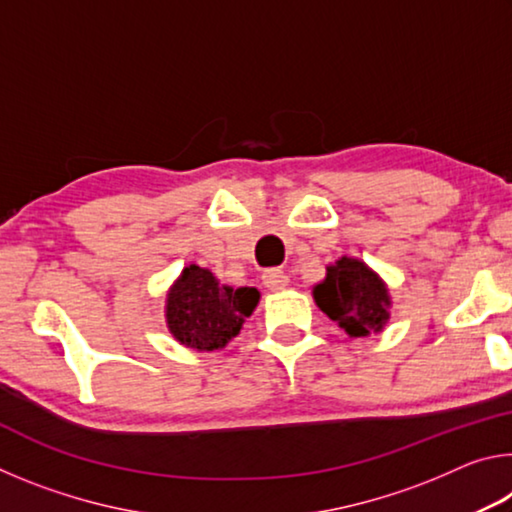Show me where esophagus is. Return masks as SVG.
<instances>
[{
	"mask_svg": "<svg viewBox=\"0 0 512 512\" xmlns=\"http://www.w3.org/2000/svg\"><path fill=\"white\" fill-rule=\"evenodd\" d=\"M264 287H268L271 291H280L289 284V275L282 271V268H268V271L262 273Z\"/></svg>",
	"mask_w": 512,
	"mask_h": 512,
	"instance_id": "34e87169",
	"label": "esophagus"
}]
</instances>
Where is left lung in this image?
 Masks as SVG:
<instances>
[{"mask_svg":"<svg viewBox=\"0 0 512 512\" xmlns=\"http://www.w3.org/2000/svg\"><path fill=\"white\" fill-rule=\"evenodd\" d=\"M316 305L350 336L381 332L388 320V291L377 273L359 259L341 257L314 289Z\"/></svg>","mask_w":512,"mask_h":512,"instance_id":"8db88e82","label":"left lung"}]
</instances>
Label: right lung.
Segmentation results:
<instances>
[{
    "label": "right lung",
    "mask_w": 512,
    "mask_h": 512,
    "mask_svg": "<svg viewBox=\"0 0 512 512\" xmlns=\"http://www.w3.org/2000/svg\"><path fill=\"white\" fill-rule=\"evenodd\" d=\"M259 291L232 289L201 266H187L167 300V323L176 339L194 350H219L253 314Z\"/></svg>",
    "instance_id": "add662e5"
}]
</instances>
